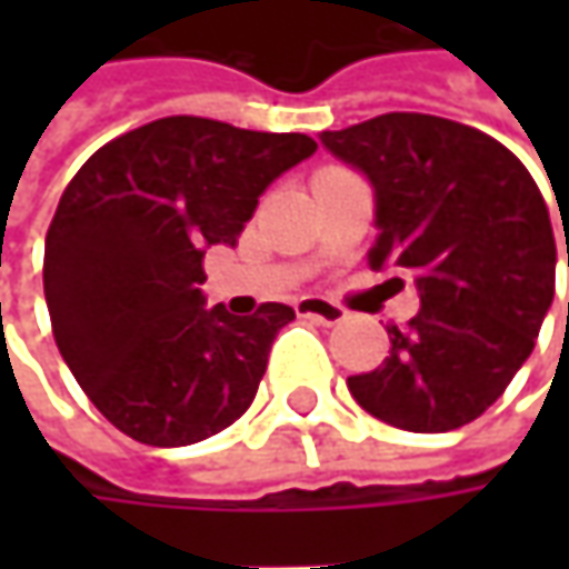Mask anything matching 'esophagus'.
I'll return each instance as SVG.
<instances>
[{
  "label": "esophagus",
  "instance_id": "esophagus-1",
  "mask_svg": "<svg viewBox=\"0 0 569 569\" xmlns=\"http://www.w3.org/2000/svg\"><path fill=\"white\" fill-rule=\"evenodd\" d=\"M297 317L317 319L322 326H339V322L348 319V310L332 303V300H326V297H300L297 300Z\"/></svg>",
  "mask_w": 569,
  "mask_h": 569
}]
</instances>
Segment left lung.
<instances>
[{
	"mask_svg": "<svg viewBox=\"0 0 569 569\" xmlns=\"http://www.w3.org/2000/svg\"><path fill=\"white\" fill-rule=\"evenodd\" d=\"M319 139L373 183L370 269L415 272L421 295L418 317L389 326V358L348 377L351 396L415 433L469 425L532 355L555 300V230L532 173L481 129L427 113H382Z\"/></svg>",
	"mask_w": 569,
	"mask_h": 569,
	"instance_id": "left-lung-1",
	"label": "left lung"
}]
</instances>
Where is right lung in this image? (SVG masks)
I'll list each match as a JSON object with an SVG mask.
<instances>
[{
  "label": "right lung",
  "mask_w": 569,
  "mask_h": 569,
  "mask_svg": "<svg viewBox=\"0 0 569 569\" xmlns=\"http://www.w3.org/2000/svg\"><path fill=\"white\" fill-rule=\"evenodd\" d=\"M313 151L300 132L164 117L98 148L66 187L43 250L53 339L126 437L189 447L250 408L295 310H206L202 259L237 247L259 196Z\"/></svg>",
  "instance_id": "add662e5"
}]
</instances>
